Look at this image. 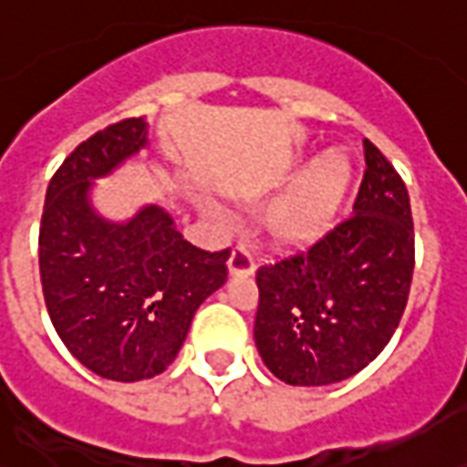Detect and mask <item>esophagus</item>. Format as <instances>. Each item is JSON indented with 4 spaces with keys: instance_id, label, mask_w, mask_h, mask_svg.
Here are the masks:
<instances>
[{
    "instance_id": "obj_1",
    "label": "esophagus",
    "mask_w": 467,
    "mask_h": 467,
    "mask_svg": "<svg viewBox=\"0 0 467 467\" xmlns=\"http://www.w3.org/2000/svg\"><path fill=\"white\" fill-rule=\"evenodd\" d=\"M230 275L233 277H244V275H252L254 272V254L250 252V247L244 243H237L233 247V254H230Z\"/></svg>"
}]
</instances>
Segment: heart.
<instances>
[{
  "label": "heart",
  "instance_id": "1",
  "mask_svg": "<svg viewBox=\"0 0 467 467\" xmlns=\"http://www.w3.org/2000/svg\"><path fill=\"white\" fill-rule=\"evenodd\" d=\"M351 185V165L329 153L304 172L295 188L269 207L267 230L282 244H299L321 234L339 213Z\"/></svg>",
  "mask_w": 467,
  "mask_h": 467
}]
</instances>
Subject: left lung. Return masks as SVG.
I'll list each match as a JSON object with an SVG mask.
<instances>
[{"instance_id":"8db88e82","label":"left lung","mask_w":467,"mask_h":467,"mask_svg":"<svg viewBox=\"0 0 467 467\" xmlns=\"http://www.w3.org/2000/svg\"><path fill=\"white\" fill-rule=\"evenodd\" d=\"M354 213L306 250L257 269L254 344L279 381L327 386L368 366L409 302L416 244L406 182L364 140Z\"/></svg>"}]
</instances>
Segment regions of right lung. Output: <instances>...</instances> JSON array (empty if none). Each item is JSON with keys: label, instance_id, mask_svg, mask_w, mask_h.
I'll list each match as a JSON object with an SVG mask.
<instances>
[{"label": "right lung", "instance_id": "right-lung-1", "mask_svg": "<svg viewBox=\"0 0 467 467\" xmlns=\"http://www.w3.org/2000/svg\"><path fill=\"white\" fill-rule=\"evenodd\" d=\"M146 120L110 123L58 165L39 227V272L51 324L86 368L143 381L178 357L192 314L224 285L230 250H200L158 205L123 224L88 205L93 178L146 146Z\"/></svg>", "mask_w": 467, "mask_h": 467}]
</instances>
